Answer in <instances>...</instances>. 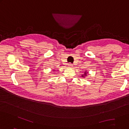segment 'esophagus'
Wrapping results in <instances>:
<instances>
[{
	"instance_id": "34e87169",
	"label": "esophagus",
	"mask_w": 129,
	"mask_h": 129,
	"mask_svg": "<svg viewBox=\"0 0 129 129\" xmlns=\"http://www.w3.org/2000/svg\"><path fill=\"white\" fill-rule=\"evenodd\" d=\"M72 66H73V65H72L71 63H69L68 64V67H69V68H72Z\"/></svg>"
}]
</instances>
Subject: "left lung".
<instances>
[{
    "instance_id": "8db88e82",
    "label": "left lung",
    "mask_w": 129,
    "mask_h": 129,
    "mask_svg": "<svg viewBox=\"0 0 129 129\" xmlns=\"http://www.w3.org/2000/svg\"><path fill=\"white\" fill-rule=\"evenodd\" d=\"M87 75V72H84V75H82V77H84V76H86Z\"/></svg>"
}]
</instances>
